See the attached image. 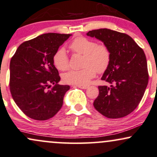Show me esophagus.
<instances>
[{"instance_id": "34e87169", "label": "esophagus", "mask_w": 157, "mask_h": 157, "mask_svg": "<svg viewBox=\"0 0 157 157\" xmlns=\"http://www.w3.org/2000/svg\"><path fill=\"white\" fill-rule=\"evenodd\" d=\"M77 88H82V89H86V88H88V86H80V85H77L76 86Z\"/></svg>"}]
</instances>
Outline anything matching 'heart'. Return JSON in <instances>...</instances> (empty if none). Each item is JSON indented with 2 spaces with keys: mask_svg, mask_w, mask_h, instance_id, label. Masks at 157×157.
Listing matches in <instances>:
<instances>
[{
  "mask_svg": "<svg viewBox=\"0 0 157 157\" xmlns=\"http://www.w3.org/2000/svg\"><path fill=\"white\" fill-rule=\"evenodd\" d=\"M69 48L74 52L83 55L82 67L85 68L63 74L62 78L67 83L83 86L96 76L97 71L102 73L108 68L111 55L106 45L97 44L92 39L79 36L74 39ZM52 63L58 70H67L69 68V58L65 49L60 48L56 51L52 56Z\"/></svg>",
  "mask_w": 157,
  "mask_h": 157,
  "instance_id": "b5f03b06",
  "label": "heart"
}]
</instances>
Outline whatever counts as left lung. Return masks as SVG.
<instances>
[{
    "label": "left lung",
    "instance_id": "8db88e82",
    "mask_svg": "<svg viewBox=\"0 0 157 157\" xmlns=\"http://www.w3.org/2000/svg\"><path fill=\"white\" fill-rule=\"evenodd\" d=\"M108 48L110 63L101 80L109 86H99V96L94 106L109 118H119L138 106L148 82L147 60L144 51L126 33L107 28L88 31Z\"/></svg>",
    "mask_w": 157,
    "mask_h": 157
}]
</instances>
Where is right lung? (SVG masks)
<instances>
[{"instance_id": "1", "label": "right lung", "mask_w": 157, "mask_h": 157, "mask_svg": "<svg viewBox=\"0 0 157 157\" xmlns=\"http://www.w3.org/2000/svg\"><path fill=\"white\" fill-rule=\"evenodd\" d=\"M71 34L48 33L25 41L10 61V91L26 116L44 121L53 117L63 105L70 87L59 85L60 77L52 56ZM51 84L54 86L48 90Z\"/></svg>"}]
</instances>
